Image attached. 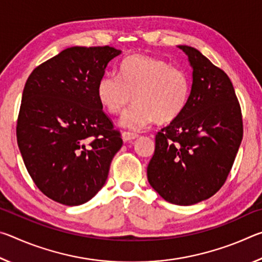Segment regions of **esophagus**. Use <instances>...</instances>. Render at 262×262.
<instances>
[{
  "mask_svg": "<svg viewBox=\"0 0 262 262\" xmlns=\"http://www.w3.org/2000/svg\"><path fill=\"white\" fill-rule=\"evenodd\" d=\"M136 137H139V135L136 134V133H133V132H127L125 130L122 133V140L127 142V141H132V140H135Z\"/></svg>",
  "mask_w": 262,
  "mask_h": 262,
  "instance_id": "34e87169",
  "label": "esophagus"
}]
</instances>
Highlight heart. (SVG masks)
Listing matches in <instances>:
<instances>
[{
    "mask_svg": "<svg viewBox=\"0 0 262 262\" xmlns=\"http://www.w3.org/2000/svg\"><path fill=\"white\" fill-rule=\"evenodd\" d=\"M189 95L190 79L183 67L142 54L122 60L119 75H104L97 86L100 104L111 114L121 113L135 100L121 118V125L130 129H142L155 120L173 121L184 112Z\"/></svg>",
    "mask_w": 262,
    "mask_h": 262,
    "instance_id": "1",
    "label": "heart"
}]
</instances>
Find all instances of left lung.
<instances>
[{"label": "left lung", "mask_w": 262, "mask_h": 262, "mask_svg": "<svg viewBox=\"0 0 262 262\" xmlns=\"http://www.w3.org/2000/svg\"><path fill=\"white\" fill-rule=\"evenodd\" d=\"M179 48L193 68L192 90L184 112L156 134L147 174L164 200L190 206L227 181L243 140V117L228 75L195 48Z\"/></svg>", "instance_id": "left-lung-1"}]
</instances>
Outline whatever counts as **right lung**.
Instances as JSON below:
<instances>
[{"label":"right lung","mask_w":262,"mask_h":262,"mask_svg":"<svg viewBox=\"0 0 262 262\" xmlns=\"http://www.w3.org/2000/svg\"><path fill=\"white\" fill-rule=\"evenodd\" d=\"M121 51L70 47L39 64L25 83L16 135L35 186L61 205L91 200L122 147L97 86Z\"/></svg>","instance_id":"1"}]
</instances>
